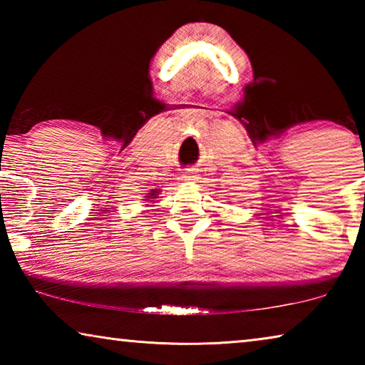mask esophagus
Here are the masks:
<instances>
[{"instance_id": "obj_1", "label": "esophagus", "mask_w": 365, "mask_h": 365, "mask_svg": "<svg viewBox=\"0 0 365 365\" xmlns=\"http://www.w3.org/2000/svg\"><path fill=\"white\" fill-rule=\"evenodd\" d=\"M183 177L187 178V180H193V178H195L196 175H193V172L188 170V172H185V175H183Z\"/></svg>"}]
</instances>
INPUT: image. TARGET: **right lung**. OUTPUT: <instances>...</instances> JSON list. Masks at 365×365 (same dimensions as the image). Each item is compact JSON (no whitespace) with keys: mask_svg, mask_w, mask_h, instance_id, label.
Segmentation results:
<instances>
[{"mask_svg":"<svg viewBox=\"0 0 365 365\" xmlns=\"http://www.w3.org/2000/svg\"><path fill=\"white\" fill-rule=\"evenodd\" d=\"M151 195H156V191H153V193Z\"/></svg>","mask_w":365,"mask_h":365,"instance_id":"1","label":"right lung"}]
</instances>
